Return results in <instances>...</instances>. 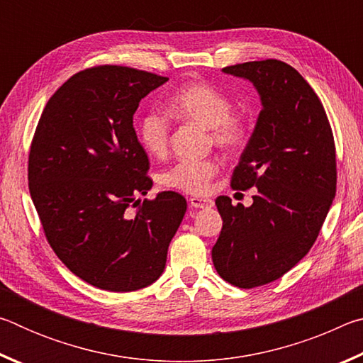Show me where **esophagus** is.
<instances>
[{
  "mask_svg": "<svg viewBox=\"0 0 363 363\" xmlns=\"http://www.w3.org/2000/svg\"><path fill=\"white\" fill-rule=\"evenodd\" d=\"M189 203H190V206H192V208H200V210H203V208H211L214 205V201L211 199H200V196H190Z\"/></svg>",
  "mask_w": 363,
  "mask_h": 363,
  "instance_id": "1",
  "label": "esophagus"
}]
</instances>
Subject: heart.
<instances>
[{
	"label": "heart",
	"mask_w": 363,
	"mask_h": 363,
	"mask_svg": "<svg viewBox=\"0 0 363 363\" xmlns=\"http://www.w3.org/2000/svg\"><path fill=\"white\" fill-rule=\"evenodd\" d=\"M168 112L182 121L208 128L211 140L220 149H238L247 138V125L242 116L232 113V102L223 91L208 83H189L177 89L168 101ZM139 140L152 157H162L168 150L171 123L167 113L150 110L139 121ZM218 162L181 160L160 173L163 187L184 194L201 195L208 192L218 173Z\"/></svg>",
	"instance_id": "heart-1"
}]
</instances>
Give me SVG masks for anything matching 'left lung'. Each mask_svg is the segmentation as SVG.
Returning a JSON list of instances; mask_svg holds the SVG:
<instances>
[{"label": "left lung", "instance_id": "8db88e82", "mask_svg": "<svg viewBox=\"0 0 363 363\" xmlns=\"http://www.w3.org/2000/svg\"><path fill=\"white\" fill-rule=\"evenodd\" d=\"M247 78L261 96L257 116L230 186L256 187L253 205L216 199L223 230L211 257L238 288L280 279L309 253L336 194L333 131L320 99L299 73L277 59L223 69Z\"/></svg>", "mask_w": 363, "mask_h": 363}]
</instances>
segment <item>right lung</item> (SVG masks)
<instances>
[{"instance_id": "add662e5", "label": "right lung", "mask_w": 363, "mask_h": 363, "mask_svg": "<svg viewBox=\"0 0 363 363\" xmlns=\"http://www.w3.org/2000/svg\"><path fill=\"white\" fill-rule=\"evenodd\" d=\"M167 82L121 65L78 72L48 101L30 145L28 189L46 240L77 277L101 290L153 284L187 210L169 190L136 200L152 179L133 116Z\"/></svg>"}]
</instances>
